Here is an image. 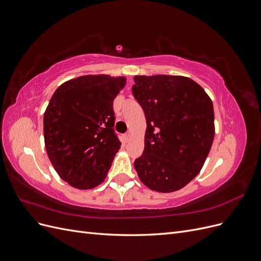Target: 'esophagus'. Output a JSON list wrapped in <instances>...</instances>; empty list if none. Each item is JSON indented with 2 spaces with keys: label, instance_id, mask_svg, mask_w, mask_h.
Instances as JSON below:
<instances>
[{
  "label": "esophagus",
  "instance_id": "obj_1",
  "mask_svg": "<svg viewBox=\"0 0 261 261\" xmlns=\"http://www.w3.org/2000/svg\"><path fill=\"white\" fill-rule=\"evenodd\" d=\"M132 138V134L130 133H127V134H124V135L122 136V140L124 141V143H127V141Z\"/></svg>",
  "mask_w": 261,
  "mask_h": 261
}]
</instances>
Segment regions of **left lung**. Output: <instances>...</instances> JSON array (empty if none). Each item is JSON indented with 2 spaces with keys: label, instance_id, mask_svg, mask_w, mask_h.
Returning <instances> with one entry per match:
<instances>
[{
  "label": "left lung",
  "instance_id": "obj_1",
  "mask_svg": "<svg viewBox=\"0 0 261 261\" xmlns=\"http://www.w3.org/2000/svg\"><path fill=\"white\" fill-rule=\"evenodd\" d=\"M133 94L147 122L144 153L134 162L150 189L172 193L200 172L215 138L212 101L184 76H135Z\"/></svg>",
  "mask_w": 261,
  "mask_h": 261
}]
</instances>
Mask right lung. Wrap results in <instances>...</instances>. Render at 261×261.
I'll list each match as a JSON object with an SVG mask.
<instances>
[{
	"mask_svg": "<svg viewBox=\"0 0 261 261\" xmlns=\"http://www.w3.org/2000/svg\"><path fill=\"white\" fill-rule=\"evenodd\" d=\"M125 77L85 75L55 90L43 116L46 153L60 177L78 189L101 184L121 141L115 135L113 100Z\"/></svg>",
	"mask_w": 261,
	"mask_h": 261,
	"instance_id": "obj_1",
	"label": "right lung"
}]
</instances>
